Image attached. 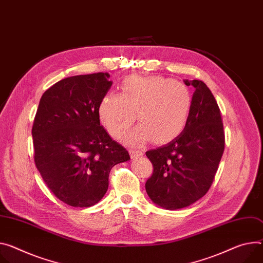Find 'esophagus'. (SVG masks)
I'll return each instance as SVG.
<instances>
[{
	"instance_id": "esophagus-1",
	"label": "esophagus",
	"mask_w": 263,
	"mask_h": 263,
	"mask_svg": "<svg viewBox=\"0 0 263 263\" xmlns=\"http://www.w3.org/2000/svg\"><path fill=\"white\" fill-rule=\"evenodd\" d=\"M142 154H144L142 150H135V149H131L130 150V155H131L132 158H137V157L141 156Z\"/></svg>"
}]
</instances>
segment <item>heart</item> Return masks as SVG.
Segmentation results:
<instances>
[{"label": "heart", "instance_id": "heart-1", "mask_svg": "<svg viewBox=\"0 0 263 263\" xmlns=\"http://www.w3.org/2000/svg\"><path fill=\"white\" fill-rule=\"evenodd\" d=\"M121 89V94H105L99 105L101 122L112 137H121L132 126L135 115L140 126L127 136L133 144L149 137L155 144H164L186 126L193 93L185 84L157 76H132Z\"/></svg>", "mask_w": 263, "mask_h": 263}]
</instances>
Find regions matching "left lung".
<instances>
[{"mask_svg": "<svg viewBox=\"0 0 263 263\" xmlns=\"http://www.w3.org/2000/svg\"><path fill=\"white\" fill-rule=\"evenodd\" d=\"M193 86V107L183 131L168 144L146 152L153 173L146 181L152 201L166 210L194 203L210 190L224 151L220 109L202 81Z\"/></svg>", "mask_w": 263, "mask_h": 263, "instance_id": "8db88e82", "label": "left lung"}]
</instances>
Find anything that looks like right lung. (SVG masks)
I'll list each match as a JSON object with an SVG mask.
<instances>
[{"mask_svg":"<svg viewBox=\"0 0 263 263\" xmlns=\"http://www.w3.org/2000/svg\"><path fill=\"white\" fill-rule=\"evenodd\" d=\"M110 74L64 79L42 95L32 126L34 163L53 195L68 205L98 203L113 166L128 151L101 126L99 105L110 89Z\"/></svg>","mask_w":263,"mask_h":263,"instance_id":"obj_1","label":"right lung"}]
</instances>
